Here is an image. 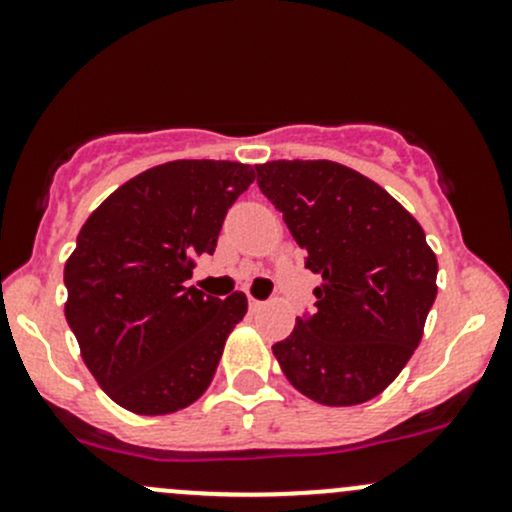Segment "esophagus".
<instances>
[{"instance_id": "1", "label": "esophagus", "mask_w": 512, "mask_h": 512, "mask_svg": "<svg viewBox=\"0 0 512 512\" xmlns=\"http://www.w3.org/2000/svg\"><path fill=\"white\" fill-rule=\"evenodd\" d=\"M247 304H250V309H252V312H257V309H262V307H265V302H262V299H255V297H250V299H247Z\"/></svg>"}]
</instances>
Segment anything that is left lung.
Instances as JSON below:
<instances>
[{
    "label": "left lung",
    "instance_id": "8db88e82",
    "mask_svg": "<svg viewBox=\"0 0 512 512\" xmlns=\"http://www.w3.org/2000/svg\"><path fill=\"white\" fill-rule=\"evenodd\" d=\"M304 265L322 277L312 312L272 344L289 384L324 406L379 396L421 342L438 262L421 225L381 185L332 160L255 165Z\"/></svg>",
    "mask_w": 512,
    "mask_h": 512
}]
</instances>
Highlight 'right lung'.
Here are the masks:
<instances>
[{"instance_id": "add662e5", "label": "right lung", "mask_w": 512, "mask_h": 512, "mask_svg": "<svg viewBox=\"0 0 512 512\" xmlns=\"http://www.w3.org/2000/svg\"><path fill=\"white\" fill-rule=\"evenodd\" d=\"M252 180L255 170L232 160H173L121 185L81 227L64 267L66 322L123 409L173 414L213 381L247 297H210L185 282Z\"/></svg>"}]
</instances>
